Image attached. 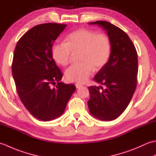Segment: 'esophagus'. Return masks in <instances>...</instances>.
<instances>
[{
  "mask_svg": "<svg viewBox=\"0 0 156 156\" xmlns=\"http://www.w3.org/2000/svg\"><path fill=\"white\" fill-rule=\"evenodd\" d=\"M75 86H76V87L77 88H80V87H82V85H81V84H76Z\"/></svg>",
  "mask_w": 156,
  "mask_h": 156,
  "instance_id": "1",
  "label": "esophagus"
}]
</instances>
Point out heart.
I'll use <instances>...</instances> for the list:
<instances>
[{
	"mask_svg": "<svg viewBox=\"0 0 156 156\" xmlns=\"http://www.w3.org/2000/svg\"><path fill=\"white\" fill-rule=\"evenodd\" d=\"M66 41L53 45L51 55L58 64L66 66L70 63L73 54L79 52L78 60L80 62L72 65L65 72L66 78L69 82H87L94 69L103 68L110 59L111 41L105 34L78 29L69 34Z\"/></svg>",
	"mask_w": 156,
	"mask_h": 156,
	"instance_id": "b5f03b06",
	"label": "heart"
}]
</instances>
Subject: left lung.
Masks as SVG:
<instances>
[{
    "label": "left lung",
    "instance_id": "8db88e82",
    "mask_svg": "<svg viewBox=\"0 0 156 156\" xmlns=\"http://www.w3.org/2000/svg\"><path fill=\"white\" fill-rule=\"evenodd\" d=\"M107 31L111 41V55L94 80L105 86L88 87V101L92 115L102 121H112L120 116L130 102L137 87V53L133 42L125 31L105 21L89 23Z\"/></svg>",
    "mask_w": 156,
    "mask_h": 156
}]
</instances>
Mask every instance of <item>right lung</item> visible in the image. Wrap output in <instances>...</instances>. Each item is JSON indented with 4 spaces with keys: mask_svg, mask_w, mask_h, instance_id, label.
Here are the masks:
<instances>
[{
    "mask_svg": "<svg viewBox=\"0 0 156 156\" xmlns=\"http://www.w3.org/2000/svg\"><path fill=\"white\" fill-rule=\"evenodd\" d=\"M66 27L55 23L36 25L20 38L14 51L12 74L19 97L33 116L44 121L61 116L76 90L74 84L59 82L63 74L51 55Z\"/></svg>",
    "mask_w": 156,
    "mask_h": 156,
    "instance_id": "1",
    "label": "right lung"
}]
</instances>
